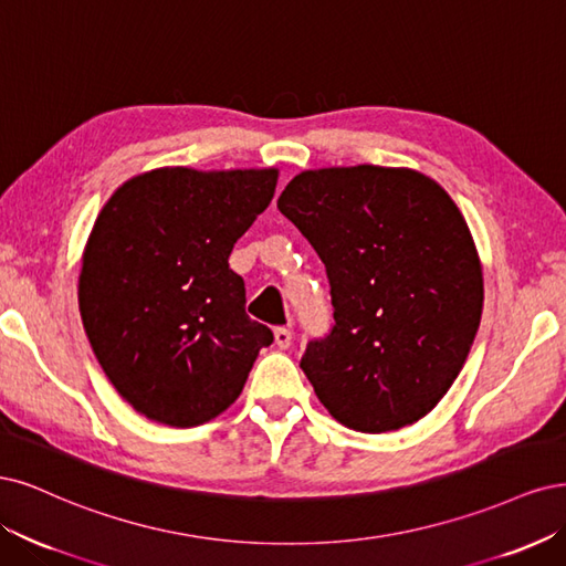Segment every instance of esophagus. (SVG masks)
<instances>
[{"mask_svg":"<svg viewBox=\"0 0 566 566\" xmlns=\"http://www.w3.org/2000/svg\"><path fill=\"white\" fill-rule=\"evenodd\" d=\"M275 343H277V348L286 350L289 345H291V332L284 329V326H277V329H275Z\"/></svg>","mask_w":566,"mask_h":566,"instance_id":"obj_1","label":"esophagus"}]
</instances>
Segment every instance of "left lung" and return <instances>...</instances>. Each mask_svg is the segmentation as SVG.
Wrapping results in <instances>:
<instances>
[{
	"label": "left lung",
	"instance_id": "1",
	"mask_svg": "<svg viewBox=\"0 0 566 566\" xmlns=\"http://www.w3.org/2000/svg\"><path fill=\"white\" fill-rule=\"evenodd\" d=\"M277 209L317 251L334 324L301 369L345 428L416 423L447 395L475 340L484 282L453 199L411 169L303 171Z\"/></svg>",
	"mask_w": 566,
	"mask_h": 566
}]
</instances>
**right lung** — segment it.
I'll return each mask as SVG.
<instances>
[{"label":"right lung","instance_id":"obj_1","mask_svg":"<svg viewBox=\"0 0 566 566\" xmlns=\"http://www.w3.org/2000/svg\"><path fill=\"white\" fill-rule=\"evenodd\" d=\"M275 186L277 169H157L98 213L82 256L84 332L115 390L153 421H211L275 338L244 313L228 263Z\"/></svg>","mask_w":566,"mask_h":566}]
</instances>
